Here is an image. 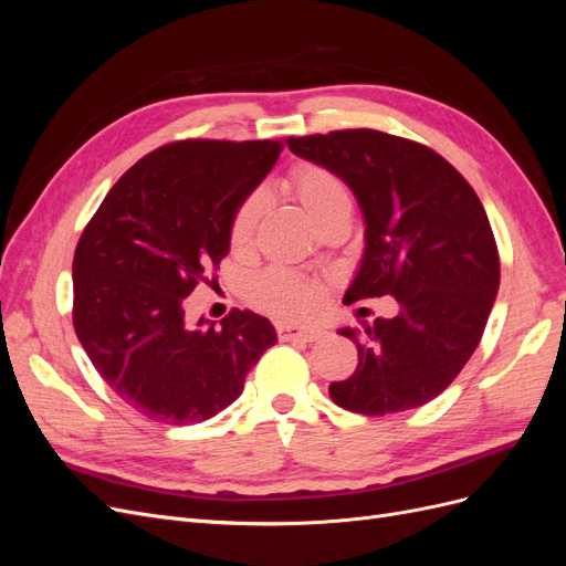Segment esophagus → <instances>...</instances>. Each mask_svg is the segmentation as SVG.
I'll return each mask as SVG.
<instances>
[{"label": "esophagus", "mask_w": 566, "mask_h": 566, "mask_svg": "<svg viewBox=\"0 0 566 566\" xmlns=\"http://www.w3.org/2000/svg\"><path fill=\"white\" fill-rule=\"evenodd\" d=\"M328 335V328L321 323H279V337L281 339H295V342H318Z\"/></svg>", "instance_id": "esophagus-1"}]
</instances>
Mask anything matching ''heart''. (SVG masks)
Returning a JSON list of instances; mask_svg holds the SVG:
<instances>
[{"label": "heart", "instance_id": "obj_1", "mask_svg": "<svg viewBox=\"0 0 566 566\" xmlns=\"http://www.w3.org/2000/svg\"><path fill=\"white\" fill-rule=\"evenodd\" d=\"M283 191L302 205V210L316 227H321L325 219L352 210V198L345 181L333 175L331 169H323L318 165L295 167L283 181ZM264 210V191H252L235 208L229 224V243L235 254H248L254 248L256 229H260ZM252 297L256 304L266 306L271 312L304 314L318 302L321 290L318 285L302 281L287 271H269L262 279L254 281Z\"/></svg>", "mask_w": 566, "mask_h": 566}]
</instances>
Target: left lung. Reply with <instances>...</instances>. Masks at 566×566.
<instances>
[{"instance_id":"8db88e82","label":"left lung","mask_w":566,"mask_h":566,"mask_svg":"<svg viewBox=\"0 0 566 566\" xmlns=\"http://www.w3.org/2000/svg\"><path fill=\"white\" fill-rule=\"evenodd\" d=\"M297 158L349 186L364 217V254L345 302L394 297V318L339 328L358 349L331 399L364 416L418 408L465 368L501 283L499 248L472 186L432 148L375 129L287 139Z\"/></svg>"}]
</instances>
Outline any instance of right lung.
<instances>
[{
    "mask_svg": "<svg viewBox=\"0 0 566 566\" xmlns=\"http://www.w3.org/2000/svg\"><path fill=\"white\" fill-rule=\"evenodd\" d=\"M279 142H179L111 188L73 260V325L101 378L165 424L214 418L276 345L254 312L186 318L184 300L229 254V224L276 165Z\"/></svg>",
    "mask_w": 566,
    "mask_h": 566,
    "instance_id": "1",
    "label": "right lung"
}]
</instances>
